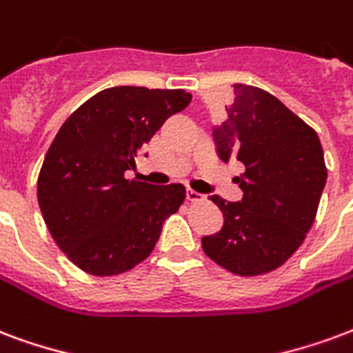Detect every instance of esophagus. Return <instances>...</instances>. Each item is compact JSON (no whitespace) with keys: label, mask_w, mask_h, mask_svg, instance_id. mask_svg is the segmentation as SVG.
Instances as JSON below:
<instances>
[{"label":"esophagus","mask_w":353,"mask_h":353,"mask_svg":"<svg viewBox=\"0 0 353 353\" xmlns=\"http://www.w3.org/2000/svg\"><path fill=\"white\" fill-rule=\"evenodd\" d=\"M186 199L192 203H199L205 199V195H201L199 192H195V190H186Z\"/></svg>","instance_id":"34e87169"}]
</instances>
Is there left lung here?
Masks as SVG:
<instances>
[{
	"label": "left lung",
	"instance_id": "1",
	"mask_svg": "<svg viewBox=\"0 0 353 353\" xmlns=\"http://www.w3.org/2000/svg\"><path fill=\"white\" fill-rule=\"evenodd\" d=\"M228 117L212 128L220 159H236L243 199H210L223 214L222 230L203 236L208 258L223 269L256 276L279 269L312 228L327 169L316 131L274 95L233 84Z\"/></svg>",
	"mask_w": 353,
	"mask_h": 353
}]
</instances>
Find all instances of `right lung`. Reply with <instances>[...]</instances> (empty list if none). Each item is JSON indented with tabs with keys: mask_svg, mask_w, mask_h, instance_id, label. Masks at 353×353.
<instances>
[{
	"mask_svg": "<svg viewBox=\"0 0 353 353\" xmlns=\"http://www.w3.org/2000/svg\"><path fill=\"white\" fill-rule=\"evenodd\" d=\"M190 101L184 90H103L54 137L41 167L37 199L52 239L82 271L112 276L150 256L186 190L137 182L125 173L135 169V158L167 118Z\"/></svg>",
	"mask_w": 353,
	"mask_h": 353,
	"instance_id": "add662e5",
	"label": "right lung"
}]
</instances>
